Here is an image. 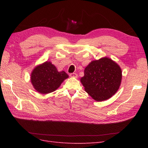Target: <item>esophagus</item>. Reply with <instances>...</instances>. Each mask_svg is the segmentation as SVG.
I'll return each mask as SVG.
<instances>
[{
    "instance_id": "1",
    "label": "esophagus",
    "mask_w": 148,
    "mask_h": 148,
    "mask_svg": "<svg viewBox=\"0 0 148 148\" xmlns=\"http://www.w3.org/2000/svg\"><path fill=\"white\" fill-rule=\"evenodd\" d=\"M70 76L72 77L77 78V74L76 73H71V74H70Z\"/></svg>"
}]
</instances>
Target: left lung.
Masks as SVG:
<instances>
[{
	"instance_id": "left-lung-1",
	"label": "left lung",
	"mask_w": 148,
	"mask_h": 148,
	"mask_svg": "<svg viewBox=\"0 0 148 148\" xmlns=\"http://www.w3.org/2000/svg\"><path fill=\"white\" fill-rule=\"evenodd\" d=\"M81 82L84 90L97 101L114 95L120 86L122 73L119 66L107 57L92 61L84 69Z\"/></svg>"
}]
</instances>
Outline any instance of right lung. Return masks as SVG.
Instances as JSON below:
<instances>
[{
	"instance_id": "1",
	"label": "right lung",
	"mask_w": 148,
	"mask_h": 148,
	"mask_svg": "<svg viewBox=\"0 0 148 148\" xmlns=\"http://www.w3.org/2000/svg\"><path fill=\"white\" fill-rule=\"evenodd\" d=\"M68 77L65 72H58L51 62H46L34 69L31 82L37 92L46 94L55 91Z\"/></svg>"
}]
</instances>
